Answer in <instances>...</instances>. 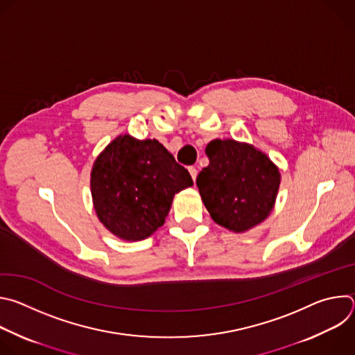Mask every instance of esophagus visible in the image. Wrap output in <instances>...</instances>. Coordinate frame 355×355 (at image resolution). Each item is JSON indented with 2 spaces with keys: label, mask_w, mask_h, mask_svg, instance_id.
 <instances>
[{
  "label": "esophagus",
  "mask_w": 355,
  "mask_h": 355,
  "mask_svg": "<svg viewBox=\"0 0 355 355\" xmlns=\"http://www.w3.org/2000/svg\"><path fill=\"white\" fill-rule=\"evenodd\" d=\"M188 171H189V174H191V178L195 181V180H196V175H198L196 168H195V167H189V168H188Z\"/></svg>",
  "instance_id": "34e87169"
}]
</instances>
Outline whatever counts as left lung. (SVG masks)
Returning a JSON list of instances; mask_svg holds the SVG:
<instances>
[{
    "instance_id": "1",
    "label": "left lung",
    "mask_w": 355,
    "mask_h": 355,
    "mask_svg": "<svg viewBox=\"0 0 355 355\" xmlns=\"http://www.w3.org/2000/svg\"><path fill=\"white\" fill-rule=\"evenodd\" d=\"M205 151L209 166L196 185L211 218L236 233L264 222L277 199L278 167L254 146L233 139L212 140Z\"/></svg>"
}]
</instances>
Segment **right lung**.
I'll return each mask as SVG.
<instances>
[{
	"instance_id": "right-lung-1",
	"label": "right lung",
	"mask_w": 355,
	"mask_h": 355,
	"mask_svg": "<svg viewBox=\"0 0 355 355\" xmlns=\"http://www.w3.org/2000/svg\"><path fill=\"white\" fill-rule=\"evenodd\" d=\"M192 184L188 170L159 140L129 135L112 140L91 171L98 219L128 241L143 240L163 226L174 195Z\"/></svg>"
}]
</instances>
